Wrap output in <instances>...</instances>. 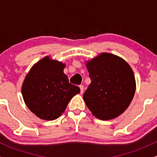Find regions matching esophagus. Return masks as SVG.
I'll return each instance as SVG.
<instances>
[{
    "label": "esophagus",
    "instance_id": "34e87169",
    "mask_svg": "<svg viewBox=\"0 0 157 157\" xmlns=\"http://www.w3.org/2000/svg\"><path fill=\"white\" fill-rule=\"evenodd\" d=\"M79 87H80V93H81V94L83 93V90H84L83 86H82V85H80V86H79Z\"/></svg>",
    "mask_w": 157,
    "mask_h": 157
}]
</instances>
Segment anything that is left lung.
<instances>
[{"label": "left lung", "mask_w": 157, "mask_h": 157, "mask_svg": "<svg viewBox=\"0 0 157 157\" xmlns=\"http://www.w3.org/2000/svg\"><path fill=\"white\" fill-rule=\"evenodd\" d=\"M91 80L83 100L97 119L117 117L134 98L136 80L132 68L125 60L103 52L86 62Z\"/></svg>", "instance_id": "left-lung-1"}]
</instances>
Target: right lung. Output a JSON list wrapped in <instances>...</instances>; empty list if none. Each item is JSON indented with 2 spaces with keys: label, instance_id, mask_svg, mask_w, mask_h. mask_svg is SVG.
<instances>
[{
  "label": "right lung",
  "instance_id": "1",
  "mask_svg": "<svg viewBox=\"0 0 157 157\" xmlns=\"http://www.w3.org/2000/svg\"><path fill=\"white\" fill-rule=\"evenodd\" d=\"M65 63L46 56L32 66L22 85L23 98L29 109L41 120H54L64 112L71 99L80 92L68 82Z\"/></svg>",
  "mask_w": 157,
  "mask_h": 157
}]
</instances>
